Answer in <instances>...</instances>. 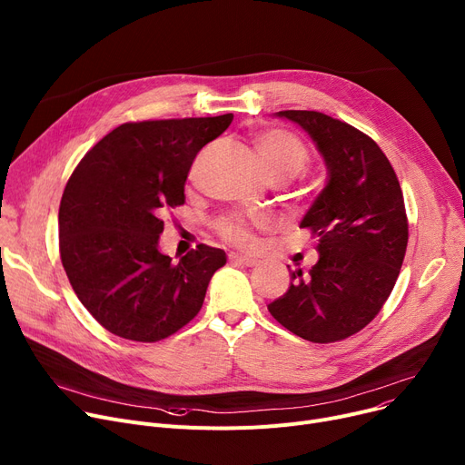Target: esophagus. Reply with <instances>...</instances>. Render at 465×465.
<instances>
[{"mask_svg":"<svg viewBox=\"0 0 465 465\" xmlns=\"http://www.w3.org/2000/svg\"><path fill=\"white\" fill-rule=\"evenodd\" d=\"M229 261H231L232 264H240V266H245V268H253V266L259 264V261H255V259L242 257V255H236V253L229 255Z\"/></svg>","mask_w":465,"mask_h":465,"instance_id":"1","label":"esophagus"}]
</instances>
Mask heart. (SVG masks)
Here are the masks:
<instances>
[{
	"label": "heart",
	"instance_id": "1",
	"mask_svg": "<svg viewBox=\"0 0 465 465\" xmlns=\"http://www.w3.org/2000/svg\"><path fill=\"white\" fill-rule=\"evenodd\" d=\"M262 173L270 183H289L296 178L309 163L305 143L292 132L270 128L253 137ZM264 216L245 220L242 216H225L216 222L218 234L240 249H253L257 240L253 227H266Z\"/></svg>",
	"mask_w": 465,
	"mask_h": 465
}]
</instances>
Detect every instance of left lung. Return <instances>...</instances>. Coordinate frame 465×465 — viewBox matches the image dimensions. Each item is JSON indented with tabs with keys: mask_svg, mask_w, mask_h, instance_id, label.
Wrapping results in <instances>:
<instances>
[{
	"mask_svg": "<svg viewBox=\"0 0 465 465\" xmlns=\"http://www.w3.org/2000/svg\"><path fill=\"white\" fill-rule=\"evenodd\" d=\"M300 124L322 154L328 183L300 227L316 238L318 262L292 272L268 305L281 326L311 342L361 331L395 287L408 245V218L395 169L357 128L320 112L275 114Z\"/></svg>",
	"mask_w": 465,
	"mask_h": 465,
	"instance_id": "left-lung-1",
	"label": "left lung"
}]
</instances>
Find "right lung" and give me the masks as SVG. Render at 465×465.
I'll use <instances>...</instances> for the list:
<instances>
[{
    "instance_id": "add662e5",
    "label": "right lung",
    "mask_w": 465,
    "mask_h": 465,
    "mask_svg": "<svg viewBox=\"0 0 465 465\" xmlns=\"http://www.w3.org/2000/svg\"><path fill=\"white\" fill-rule=\"evenodd\" d=\"M232 114L124 123L70 174L59 206L66 277L96 322L128 341L156 342L201 311L225 252L199 243L173 262L158 249L163 212L184 204L197 153Z\"/></svg>"
}]
</instances>
